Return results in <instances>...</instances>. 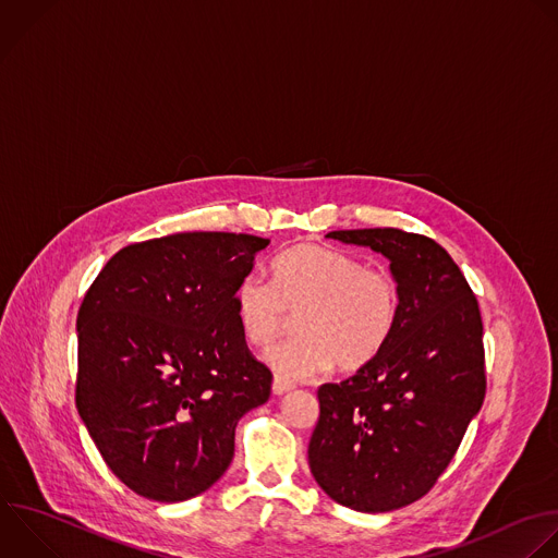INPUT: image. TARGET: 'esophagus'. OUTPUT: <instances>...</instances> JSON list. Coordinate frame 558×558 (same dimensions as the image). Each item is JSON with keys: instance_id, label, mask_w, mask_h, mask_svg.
Listing matches in <instances>:
<instances>
[{"instance_id": "1", "label": "esophagus", "mask_w": 558, "mask_h": 558, "mask_svg": "<svg viewBox=\"0 0 558 558\" xmlns=\"http://www.w3.org/2000/svg\"><path fill=\"white\" fill-rule=\"evenodd\" d=\"M293 390V384L291 381H287V379H282V377H274V386H271V392L276 395V397H280V395H287V392H291Z\"/></svg>"}]
</instances>
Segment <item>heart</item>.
<instances>
[{
    "mask_svg": "<svg viewBox=\"0 0 558 558\" xmlns=\"http://www.w3.org/2000/svg\"><path fill=\"white\" fill-rule=\"evenodd\" d=\"M399 304V282L388 269L315 243L280 254L271 282L247 276L234 293L241 332L256 348L271 345L298 315L300 337L267 352L284 379L315 377L332 363L345 373L369 363L388 343Z\"/></svg>",
    "mask_w": 558,
    "mask_h": 558,
    "instance_id": "1",
    "label": "heart"
}]
</instances>
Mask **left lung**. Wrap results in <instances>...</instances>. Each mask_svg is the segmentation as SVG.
Instances as JSON below:
<instances>
[{
  "instance_id": "left-lung-1",
  "label": "left lung",
  "mask_w": 558,
  "mask_h": 558,
  "mask_svg": "<svg viewBox=\"0 0 558 558\" xmlns=\"http://www.w3.org/2000/svg\"><path fill=\"white\" fill-rule=\"evenodd\" d=\"M326 239L384 254L401 304L384 350L317 390L308 466L337 504L388 512L432 490L484 403L482 315L460 267L434 239L397 228Z\"/></svg>"
}]
</instances>
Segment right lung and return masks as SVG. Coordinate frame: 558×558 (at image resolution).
Returning <instances> with one entry per match:
<instances>
[{"instance_id":"right-lung-1","label":"right lung","mask_w":558,"mask_h":558,"mask_svg":"<svg viewBox=\"0 0 558 558\" xmlns=\"http://www.w3.org/2000/svg\"><path fill=\"white\" fill-rule=\"evenodd\" d=\"M269 239L181 232L122 247L76 317V410L111 473L155 501L208 490L234 458L271 369L247 348L234 293Z\"/></svg>"}]
</instances>
